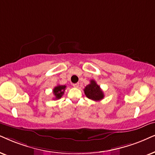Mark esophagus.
<instances>
[{
  "label": "esophagus",
  "instance_id": "esophagus-1",
  "mask_svg": "<svg viewBox=\"0 0 155 155\" xmlns=\"http://www.w3.org/2000/svg\"><path fill=\"white\" fill-rule=\"evenodd\" d=\"M73 87L75 88H78L79 87V83H76V84H73Z\"/></svg>",
  "mask_w": 155,
  "mask_h": 155
}]
</instances>
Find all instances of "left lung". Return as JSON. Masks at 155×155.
Segmentation results:
<instances>
[{
    "label": "left lung",
    "mask_w": 155,
    "mask_h": 155,
    "mask_svg": "<svg viewBox=\"0 0 155 155\" xmlns=\"http://www.w3.org/2000/svg\"><path fill=\"white\" fill-rule=\"evenodd\" d=\"M84 91L87 97L94 101H100L104 97L102 90L94 80H91L90 84L85 87Z\"/></svg>",
    "instance_id": "left-lung-1"
}]
</instances>
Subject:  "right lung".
Instances as JSON below:
<instances>
[{
	"instance_id": "1",
	"label": "right lung",
	"mask_w": 155,
	"mask_h": 155,
	"mask_svg": "<svg viewBox=\"0 0 155 155\" xmlns=\"http://www.w3.org/2000/svg\"><path fill=\"white\" fill-rule=\"evenodd\" d=\"M66 87L65 85H58L54 87V89H53V93L55 96V99H58L61 98L62 96L64 95Z\"/></svg>"
}]
</instances>
